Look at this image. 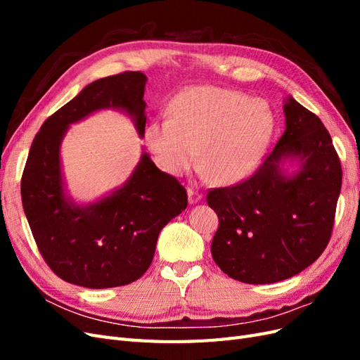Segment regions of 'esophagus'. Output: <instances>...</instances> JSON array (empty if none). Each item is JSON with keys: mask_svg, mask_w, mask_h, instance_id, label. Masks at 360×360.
I'll use <instances>...</instances> for the list:
<instances>
[{"mask_svg": "<svg viewBox=\"0 0 360 360\" xmlns=\"http://www.w3.org/2000/svg\"><path fill=\"white\" fill-rule=\"evenodd\" d=\"M188 197H189V202L195 204L202 198V193L198 192L195 188H188Z\"/></svg>", "mask_w": 360, "mask_h": 360, "instance_id": "1", "label": "esophagus"}]
</instances>
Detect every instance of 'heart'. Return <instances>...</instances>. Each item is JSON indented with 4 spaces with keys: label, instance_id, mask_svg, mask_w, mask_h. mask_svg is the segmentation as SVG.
Instances as JSON below:
<instances>
[{
    "label": "heart",
    "instance_id": "b5f03b06",
    "mask_svg": "<svg viewBox=\"0 0 360 360\" xmlns=\"http://www.w3.org/2000/svg\"><path fill=\"white\" fill-rule=\"evenodd\" d=\"M275 115L267 102L248 94L195 86L171 103L169 118L147 127L148 148L162 169L181 176L198 162L224 184L245 179L270 143Z\"/></svg>",
    "mask_w": 360,
    "mask_h": 360
}]
</instances>
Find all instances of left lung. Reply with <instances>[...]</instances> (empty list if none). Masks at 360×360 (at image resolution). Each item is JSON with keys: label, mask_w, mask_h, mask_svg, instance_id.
Returning a JSON list of instances; mask_svg holds the SVG:
<instances>
[{"label": "left lung", "mask_w": 360, "mask_h": 360, "mask_svg": "<svg viewBox=\"0 0 360 360\" xmlns=\"http://www.w3.org/2000/svg\"><path fill=\"white\" fill-rule=\"evenodd\" d=\"M285 132L248 179L207 192L219 217L212 242L214 263L245 284H274L300 274L328 246L342 169L321 120L290 97ZM299 157L301 171L285 178L278 163Z\"/></svg>", "instance_id": "1"}]
</instances>
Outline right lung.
<instances>
[{"instance_id":"add662e5","label":"right lung","mask_w":360,"mask_h":360,"mask_svg":"<svg viewBox=\"0 0 360 360\" xmlns=\"http://www.w3.org/2000/svg\"><path fill=\"white\" fill-rule=\"evenodd\" d=\"M143 72L97 79L41 124L20 180L24 212L39 252L63 281L86 288L127 285L155 257L159 233L188 207L180 181L146 153L123 188L91 205L66 201L60 144L69 124L102 108H118L146 132Z\"/></svg>"}]
</instances>
